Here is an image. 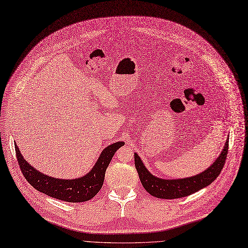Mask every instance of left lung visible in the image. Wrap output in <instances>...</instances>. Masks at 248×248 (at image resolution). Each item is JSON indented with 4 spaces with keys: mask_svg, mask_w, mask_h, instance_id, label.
Masks as SVG:
<instances>
[{
    "mask_svg": "<svg viewBox=\"0 0 248 248\" xmlns=\"http://www.w3.org/2000/svg\"><path fill=\"white\" fill-rule=\"evenodd\" d=\"M228 148L229 139L226 141L223 151L212 166L204 171L190 178L166 180L155 177L145 168L143 161L137 153H135V167L137 169V171H138L143 187L149 194L154 197L162 199L181 198L193 194L200 189L212 184L218 177L219 173H221V170L224 168L228 154Z\"/></svg>",
    "mask_w": 248,
    "mask_h": 248,
    "instance_id": "8db88e82",
    "label": "left lung"
}]
</instances>
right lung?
Wrapping results in <instances>:
<instances>
[{"label":"right lung","instance_id":"1","mask_svg":"<svg viewBox=\"0 0 248 248\" xmlns=\"http://www.w3.org/2000/svg\"><path fill=\"white\" fill-rule=\"evenodd\" d=\"M124 145V142L122 141L108 145L100 154L94 168L86 176L71 180L56 179L36 170L24 159L16 144L15 152L18 164H19L24 178L34 189L46 195L62 201L84 202V201L93 198L102 188L106 169L111 161L114 153Z\"/></svg>","mask_w":248,"mask_h":248}]
</instances>
